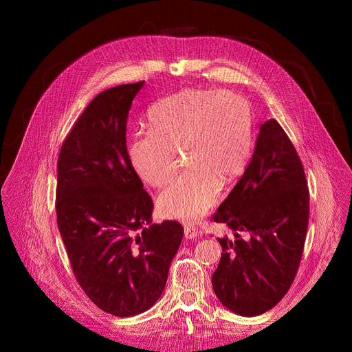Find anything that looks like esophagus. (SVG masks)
<instances>
[{"label":"esophagus","instance_id":"obj_1","mask_svg":"<svg viewBox=\"0 0 352 352\" xmlns=\"http://www.w3.org/2000/svg\"><path fill=\"white\" fill-rule=\"evenodd\" d=\"M198 234V230L194 227V226H190V224H186L184 226V236H186L187 239H194Z\"/></svg>","mask_w":352,"mask_h":352}]
</instances>
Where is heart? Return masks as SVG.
Masks as SVG:
<instances>
[{
    "label": "heart",
    "mask_w": 352,
    "mask_h": 352,
    "mask_svg": "<svg viewBox=\"0 0 352 352\" xmlns=\"http://www.w3.org/2000/svg\"><path fill=\"white\" fill-rule=\"evenodd\" d=\"M150 131L129 145L138 175L162 187L174 174L178 157L187 165L158 197V208L170 218L195 221L219 195L221 182L241 175L251 154L250 104L227 91L184 89L148 111Z\"/></svg>",
    "instance_id": "obj_1"
}]
</instances>
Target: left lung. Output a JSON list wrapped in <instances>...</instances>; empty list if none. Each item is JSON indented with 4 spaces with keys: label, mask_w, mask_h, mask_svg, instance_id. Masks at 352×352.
Listing matches in <instances>:
<instances>
[{
    "label": "left lung",
    "mask_w": 352,
    "mask_h": 352,
    "mask_svg": "<svg viewBox=\"0 0 352 352\" xmlns=\"http://www.w3.org/2000/svg\"><path fill=\"white\" fill-rule=\"evenodd\" d=\"M308 215L301 160L283 126L268 120L241 179L212 217L234 231V238H217L223 254L212 288L219 302L243 317L278 304L297 274Z\"/></svg>",
    "instance_id": "obj_1"
}]
</instances>
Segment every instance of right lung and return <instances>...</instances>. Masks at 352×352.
<instances>
[{"mask_svg":"<svg viewBox=\"0 0 352 352\" xmlns=\"http://www.w3.org/2000/svg\"><path fill=\"white\" fill-rule=\"evenodd\" d=\"M144 81L102 91L85 108L58 157L57 223L87 297L133 317L161 297L182 241L177 221L153 224V199L126 151V118Z\"/></svg>","mask_w":352,"mask_h":352,"instance_id":"right-lung-1","label":"right lung"}]
</instances>
